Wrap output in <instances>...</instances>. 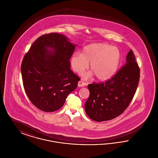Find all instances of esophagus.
Listing matches in <instances>:
<instances>
[{
  "label": "esophagus",
  "mask_w": 158,
  "mask_h": 158,
  "mask_svg": "<svg viewBox=\"0 0 158 158\" xmlns=\"http://www.w3.org/2000/svg\"><path fill=\"white\" fill-rule=\"evenodd\" d=\"M85 85H86L85 83L83 82L82 81H79V82H78V86L83 87V86H84Z\"/></svg>",
  "instance_id": "1"
}]
</instances>
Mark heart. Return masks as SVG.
I'll return each mask as SVG.
<instances>
[{
	"instance_id": "b5f03b06",
	"label": "heart",
	"mask_w": 158,
	"mask_h": 158,
	"mask_svg": "<svg viewBox=\"0 0 158 158\" xmlns=\"http://www.w3.org/2000/svg\"><path fill=\"white\" fill-rule=\"evenodd\" d=\"M121 60V53L116 47L105 43H95L85 46L82 53H73L70 64L73 71L81 74L89 66L99 81L110 79L116 72ZM92 72L85 74V79L92 76Z\"/></svg>"
}]
</instances>
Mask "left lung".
<instances>
[{"instance_id": "obj_1", "label": "left lung", "mask_w": 158, "mask_h": 158, "mask_svg": "<svg viewBox=\"0 0 158 158\" xmlns=\"http://www.w3.org/2000/svg\"><path fill=\"white\" fill-rule=\"evenodd\" d=\"M140 77V69L132 50L126 64L105 82L88 85L89 97L85 108L88 116L95 121L110 120L123 113L132 101Z\"/></svg>"}]
</instances>
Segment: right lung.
<instances>
[{
  "label": "right lung",
  "mask_w": 158,
  "mask_h": 158,
  "mask_svg": "<svg viewBox=\"0 0 158 158\" xmlns=\"http://www.w3.org/2000/svg\"><path fill=\"white\" fill-rule=\"evenodd\" d=\"M75 46L64 35L50 33L38 38L24 56L23 85L31 102L39 110H59L77 88L81 79L70 69L69 60Z\"/></svg>",
  "instance_id": "1"
}]
</instances>
